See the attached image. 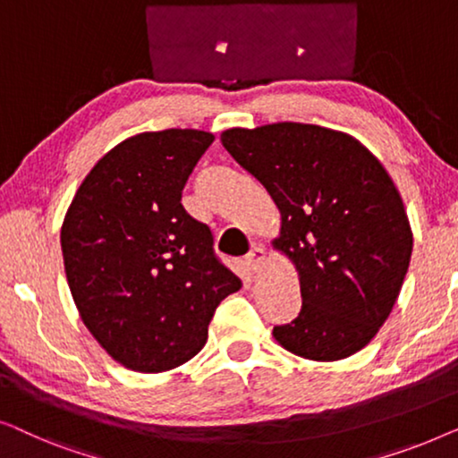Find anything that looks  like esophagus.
<instances>
[{
  "instance_id": "obj_1",
  "label": "esophagus",
  "mask_w": 458,
  "mask_h": 458,
  "mask_svg": "<svg viewBox=\"0 0 458 458\" xmlns=\"http://www.w3.org/2000/svg\"><path fill=\"white\" fill-rule=\"evenodd\" d=\"M263 261H266V249H263L261 244H255V247L250 249L247 255H244V266H247L249 272H253V274L259 272Z\"/></svg>"
}]
</instances>
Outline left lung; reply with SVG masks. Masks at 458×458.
Instances as JSON below:
<instances>
[{
  "instance_id": "8db88e82",
  "label": "left lung",
  "mask_w": 458,
  "mask_h": 458,
  "mask_svg": "<svg viewBox=\"0 0 458 458\" xmlns=\"http://www.w3.org/2000/svg\"><path fill=\"white\" fill-rule=\"evenodd\" d=\"M222 145L278 205L274 247L299 269L301 313L274 338L311 360L363 349L394 307L413 250L388 172L357 139L315 124L230 128Z\"/></svg>"
}]
</instances>
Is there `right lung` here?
<instances>
[{
  "label": "right lung",
  "instance_id": "obj_1",
  "mask_svg": "<svg viewBox=\"0 0 458 458\" xmlns=\"http://www.w3.org/2000/svg\"><path fill=\"white\" fill-rule=\"evenodd\" d=\"M214 139L167 128L122 140L64 217V267L81 318L132 371H167L195 357L217 305L242 286L217 259L208 224L180 203Z\"/></svg>",
  "mask_w": 458,
  "mask_h": 458
}]
</instances>
